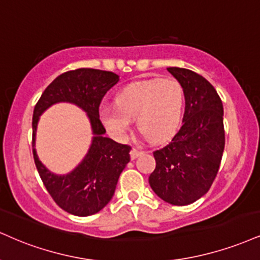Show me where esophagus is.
<instances>
[{
	"instance_id": "1",
	"label": "esophagus",
	"mask_w": 260,
	"mask_h": 260,
	"mask_svg": "<svg viewBox=\"0 0 260 260\" xmlns=\"http://www.w3.org/2000/svg\"><path fill=\"white\" fill-rule=\"evenodd\" d=\"M142 154H143L142 150L133 148L132 150H131V158H132V160H134V158H137V157H138V156H140Z\"/></svg>"
}]
</instances>
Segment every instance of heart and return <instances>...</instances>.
Segmentation results:
<instances>
[{
    "label": "heart",
    "mask_w": 260,
    "mask_h": 260,
    "mask_svg": "<svg viewBox=\"0 0 260 260\" xmlns=\"http://www.w3.org/2000/svg\"><path fill=\"white\" fill-rule=\"evenodd\" d=\"M183 86L173 79H150L128 84L115 98L116 106H103L99 117L116 139L126 138L132 120L152 142L177 131L184 111Z\"/></svg>",
    "instance_id": "obj_1"
}]
</instances>
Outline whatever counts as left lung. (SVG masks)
<instances>
[{
    "instance_id": "8db88e82",
    "label": "left lung",
    "mask_w": 260,
    "mask_h": 260,
    "mask_svg": "<svg viewBox=\"0 0 260 260\" xmlns=\"http://www.w3.org/2000/svg\"><path fill=\"white\" fill-rule=\"evenodd\" d=\"M184 89L183 124L164 148L154 151L156 167L149 184L158 198L174 206L198 201L211 187L223 156V103L201 75L167 68Z\"/></svg>"
}]
</instances>
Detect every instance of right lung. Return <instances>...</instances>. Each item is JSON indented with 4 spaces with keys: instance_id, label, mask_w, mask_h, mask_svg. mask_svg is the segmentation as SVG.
<instances>
[{
    "instance_id": "1",
    "label": "right lung",
    "mask_w": 260,
    "mask_h": 260,
    "mask_svg": "<svg viewBox=\"0 0 260 260\" xmlns=\"http://www.w3.org/2000/svg\"><path fill=\"white\" fill-rule=\"evenodd\" d=\"M111 71L76 69L59 75L42 93L32 116V154L47 191L59 207L68 213L87 217L98 213L110 202L121 172L131 160V146L108 137L99 118L103 96L118 82ZM65 101L87 112L93 138L89 152L79 166L68 175L59 176L47 170L36 154V129L39 116L49 106Z\"/></svg>"
}]
</instances>
